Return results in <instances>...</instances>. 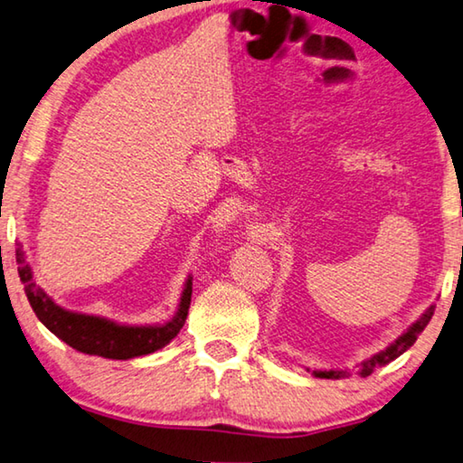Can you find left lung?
<instances>
[{
    "mask_svg": "<svg viewBox=\"0 0 463 463\" xmlns=\"http://www.w3.org/2000/svg\"><path fill=\"white\" fill-rule=\"evenodd\" d=\"M432 313H435V305H430L427 311L422 313V317L416 321V324L410 326L406 332H403L398 340H395L393 344H390L385 350L377 352V354H373L371 358H366V361H363L361 364L356 366V373L361 377H369L373 371L377 369V366H385L387 363H392L393 358H398L400 354H403L412 344L416 342V337L420 335V332L424 327L429 326V321L432 317ZM315 377L319 379H344V377H350V371L348 369H337V371H313Z\"/></svg>",
    "mask_w": 463,
    "mask_h": 463,
    "instance_id": "left-lung-1",
    "label": "left lung"
}]
</instances>
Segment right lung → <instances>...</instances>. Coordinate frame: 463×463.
<instances>
[{
	"label": "right lung",
	"instance_id": "add662e5",
	"mask_svg": "<svg viewBox=\"0 0 463 463\" xmlns=\"http://www.w3.org/2000/svg\"><path fill=\"white\" fill-rule=\"evenodd\" d=\"M16 263L28 303H31L41 324L68 346L84 352V354L128 361V358L156 352L179 334L187 319L189 305H192V278H187L177 315L171 321H166L165 326H121L111 319L65 311L60 305H55L53 298L34 282L33 269L28 266L22 245L16 247Z\"/></svg>",
	"mask_w": 463,
	"mask_h": 463
}]
</instances>
